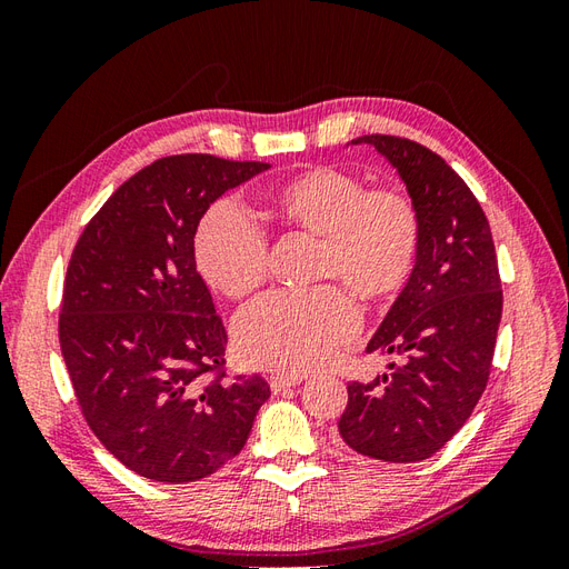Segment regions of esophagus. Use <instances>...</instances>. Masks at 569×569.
Listing matches in <instances>:
<instances>
[{
  "label": "esophagus",
  "mask_w": 569,
  "mask_h": 569,
  "mask_svg": "<svg viewBox=\"0 0 569 569\" xmlns=\"http://www.w3.org/2000/svg\"><path fill=\"white\" fill-rule=\"evenodd\" d=\"M303 382V375H270V389L274 393H280L289 387H297Z\"/></svg>",
  "instance_id": "1"
}]
</instances>
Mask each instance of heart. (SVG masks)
Listing matches in <instances>:
<instances>
[{
	"label": "heart",
	"instance_id": "heart-1",
	"mask_svg": "<svg viewBox=\"0 0 569 569\" xmlns=\"http://www.w3.org/2000/svg\"><path fill=\"white\" fill-rule=\"evenodd\" d=\"M270 203L287 226L325 237L320 274L380 303L401 295L418 266L422 218L396 187H372L347 170L318 166L272 189ZM194 256L201 274L222 295L242 299L268 280L270 244L263 228L237 201L203 213ZM360 327L347 289H280L237 318V351L251 366L301 375L322 366Z\"/></svg>",
	"mask_w": 569,
	"mask_h": 569
}]
</instances>
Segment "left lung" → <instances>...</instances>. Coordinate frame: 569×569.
<instances>
[{
	"label": "left lung",
	"instance_id": "obj_1",
	"mask_svg": "<svg viewBox=\"0 0 569 569\" xmlns=\"http://www.w3.org/2000/svg\"><path fill=\"white\" fill-rule=\"evenodd\" d=\"M399 170L422 218L418 266L368 353L401 363L372 382H349L339 437L360 456L418 462L468 422L485 393L503 311L489 220L439 153L406 137L363 134Z\"/></svg>",
	"mask_w": 569,
	"mask_h": 569
}]
</instances>
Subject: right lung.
<instances>
[{
    "label": "right lung",
    "mask_w": 569,
    "mask_h": 569,
    "mask_svg": "<svg viewBox=\"0 0 569 569\" xmlns=\"http://www.w3.org/2000/svg\"><path fill=\"white\" fill-rule=\"evenodd\" d=\"M270 163L178 153L120 184L68 261L59 341L84 420L128 470L187 485L244 449L270 387L228 380V332L197 272L209 206Z\"/></svg>",
    "instance_id": "right-lung-1"
}]
</instances>
